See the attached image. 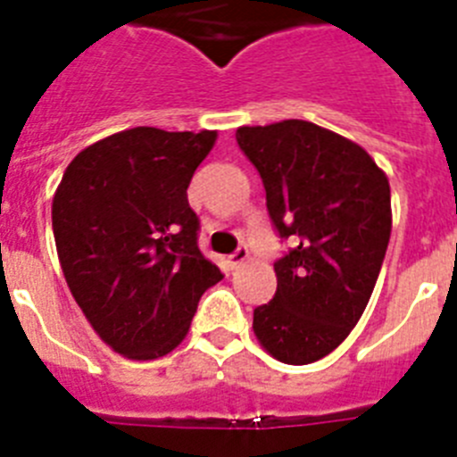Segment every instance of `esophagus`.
<instances>
[{"label":"esophagus","instance_id":"esophagus-1","mask_svg":"<svg viewBox=\"0 0 457 457\" xmlns=\"http://www.w3.org/2000/svg\"><path fill=\"white\" fill-rule=\"evenodd\" d=\"M247 258H249V249L240 247L236 253H231V256H228V265H231V270H237L242 263H245V261H247Z\"/></svg>","mask_w":457,"mask_h":457}]
</instances>
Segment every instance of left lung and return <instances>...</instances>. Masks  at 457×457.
<instances>
[{"mask_svg":"<svg viewBox=\"0 0 457 457\" xmlns=\"http://www.w3.org/2000/svg\"><path fill=\"white\" fill-rule=\"evenodd\" d=\"M237 146L261 173L268 212L293 249L274 263L277 293L253 309L258 343L304 366L353 332L391 236V189L364 148L309 120L245 125Z\"/></svg>","mask_w":457,"mask_h":457,"instance_id":"obj_1","label":"left lung"}]
</instances>
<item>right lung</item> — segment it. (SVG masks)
Listing matches in <instances>:
<instances>
[{"instance_id": "1", "label": "right lung", "mask_w": 457, "mask_h": 457, "mask_svg": "<svg viewBox=\"0 0 457 457\" xmlns=\"http://www.w3.org/2000/svg\"><path fill=\"white\" fill-rule=\"evenodd\" d=\"M217 132L132 128L75 155L52 201L56 253L100 338L128 359H157L185 337L201 295L224 278L196 245L194 171Z\"/></svg>"}]
</instances>
